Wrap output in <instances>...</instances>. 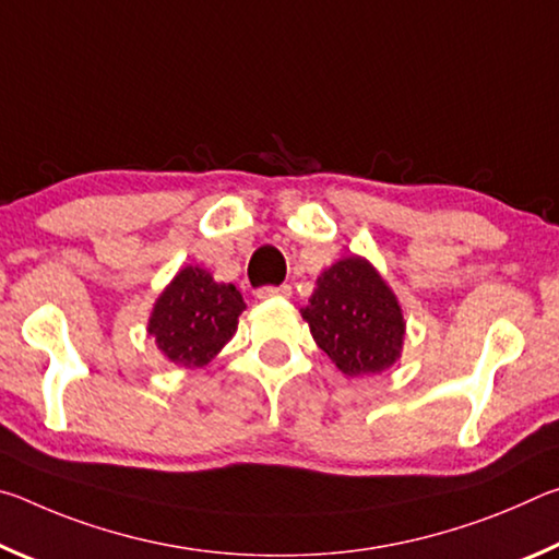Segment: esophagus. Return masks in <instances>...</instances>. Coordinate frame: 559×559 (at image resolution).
I'll return each mask as SVG.
<instances>
[{"mask_svg": "<svg viewBox=\"0 0 559 559\" xmlns=\"http://www.w3.org/2000/svg\"><path fill=\"white\" fill-rule=\"evenodd\" d=\"M290 296V286H261L257 290V298L266 300V298H288Z\"/></svg>", "mask_w": 559, "mask_h": 559, "instance_id": "34e87169", "label": "esophagus"}]
</instances>
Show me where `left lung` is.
<instances>
[{"label": "left lung", "instance_id": "obj_1", "mask_svg": "<svg viewBox=\"0 0 559 559\" xmlns=\"http://www.w3.org/2000/svg\"><path fill=\"white\" fill-rule=\"evenodd\" d=\"M302 320L318 347L347 377L380 374L400 357V302L370 263L357 257L337 261L318 278Z\"/></svg>", "mask_w": 559, "mask_h": 559}]
</instances>
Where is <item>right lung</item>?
Returning a JSON list of instances; mask_svg holds the SVG:
<instances>
[{
	"label": "right lung",
	"instance_id": "right-lung-1",
	"mask_svg": "<svg viewBox=\"0 0 559 559\" xmlns=\"http://www.w3.org/2000/svg\"><path fill=\"white\" fill-rule=\"evenodd\" d=\"M243 308L231 283H214L206 271L187 266L155 302L147 333L175 365L202 367L236 333Z\"/></svg>",
	"mask_w": 559,
	"mask_h": 559
}]
</instances>
